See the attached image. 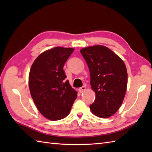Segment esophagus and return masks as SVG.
<instances>
[{"instance_id": "obj_1", "label": "esophagus", "mask_w": 152, "mask_h": 152, "mask_svg": "<svg viewBox=\"0 0 152 152\" xmlns=\"http://www.w3.org/2000/svg\"><path fill=\"white\" fill-rule=\"evenodd\" d=\"M86 86H82L79 89V91H80V93H82L84 91H86Z\"/></svg>"}]
</instances>
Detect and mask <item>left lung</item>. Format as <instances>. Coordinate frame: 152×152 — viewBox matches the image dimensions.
Listing matches in <instances>:
<instances>
[{"instance_id": "obj_1", "label": "left lung", "mask_w": 152, "mask_h": 152, "mask_svg": "<svg viewBox=\"0 0 152 152\" xmlns=\"http://www.w3.org/2000/svg\"><path fill=\"white\" fill-rule=\"evenodd\" d=\"M80 53L88 65L90 84L96 95L91 111L100 118L110 117L118 110L125 95V64L111 50L100 45L83 48Z\"/></svg>"}]
</instances>
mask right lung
<instances>
[{"instance_id":"add662e5","label":"right lung","mask_w":152,"mask_h":152,"mask_svg":"<svg viewBox=\"0 0 152 152\" xmlns=\"http://www.w3.org/2000/svg\"><path fill=\"white\" fill-rule=\"evenodd\" d=\"M73 48L56 47L38 56L31 68L28 86L38 110L45 118L59 120L69 115L77 92L63 70Z\"/></svg>"}]
</instances>
